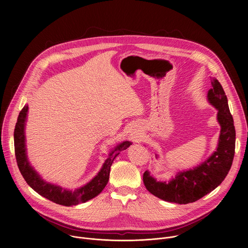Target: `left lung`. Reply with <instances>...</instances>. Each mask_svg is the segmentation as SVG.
I'll list each match as a JSON object with an SVG mask.
<instances>
[{
  "instance_id": "8db88e82",
  "label": "left lung",
  "mask_w": 248,
  "mask_h": 248,
  "mask_svg": "<svg viewBox=\"0 0 248 248\" xmlns=\"http://www.w3.org/2000/svg\"><path fill=\"white\" fill-rule=\"evenodd\" d=\"M211 84L207 100L218 111L217 121L221 126L217 148L200 165L176 172L169 182H158L146 170L143 173L144 186L160 199L178 204L195 202L219 186L232 167L235 148L233 120L221 83L214 78Z\"/></svg>"
}]
</instances>
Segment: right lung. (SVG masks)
Listing matches in <instances>:
<instances>
[{
    "label": "right lung",
    "mask_w": 248,
    "mask_h": 248,
    "mask_svg": "<svg viewBox=\"0 0 248 248\" xmlns=\"http://www.w3.org/2000/svg\"><path fill=\"white\" fill-rule=\"evenodd\" d=\"M28 114V105H25L20 111L17 122L15 127V152L18 169L27 185L43 197L63 206H75L80 203L94 198L102 192V190L107 186L111 166L115 158L120 154L121 151L127 149L132 142L130 141H123L118 144L110 153L108 158L104 162L99 172L86 185L72 190L66 189L55 184L46 182L41 178V175L35 170L31 166L26 152V139H25V124Z\"/></svg>",
    "instance_id": "right-lung-1"
}]
</instances>
